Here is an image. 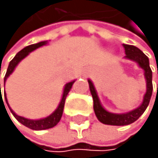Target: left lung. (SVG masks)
Returning a JSON list of instances; mask_svg holds the SVG:
<instances>
[{
	"mask_svg": "<svg viewBox=\"0 0 158 158\" xmlns=\"http://www.w3.org/2000/svg\"><path fill=\"white\" fill-rule=\"evenodd\" d=\"M123 46H124V49H125V55H126L124 58H125L126 60H129V61H132V62L137 63L138 66L144 70V77H145V81H146V93L144 94L142 103L138 107H135V110L126 112V113H122V114H116V113H111V112L106 111L102 106V104H101L99 100V97H98V95H97V91H96L92 81L88 80L90 92H91L92 97H93V103H94L93 109H94L95 115L101 123L107 124V125L122 126V125H128V124H131L135 122V121H137L138 119L143 115L145 110L147 109V106H148V104L150 102V99H151V96H152V91H153L152 70L150 68L148 57H147L141 49H139L138 47L135 45L123 44Z\"/></svg>",
	"mask_w": 158,
	"mask_h": 158,
	"instance_id": "obj_1",
	"label": "left lung"
}]
</instances>
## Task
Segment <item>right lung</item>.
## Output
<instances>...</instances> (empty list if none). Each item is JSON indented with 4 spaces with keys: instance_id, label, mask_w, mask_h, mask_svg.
<instances>
[{
    "instance_id": "add662e5",
    "label": "right lung",
    "mask_w": 158,
    "mask_h": 158,
    "mask_svg": "<svg viewBox=\"0 0 158 158\" xmlns=\"http://www.w3.org/2000/svg\"><path fill=\"white\" fill-rule=\"evenodd\" d=\"M48 43V41H41V42H38V43H35V44H31L29 46H26L25 48H23L19 52H17L15 55V57L10 61L9 63V66H8V69H7V72L5 74V77H4V87H5V83L7 81V78L10 77V74H12V72L14 71L15 67H16L21 60H23L27 56L30 55V52H32L35 49L39 48V47L43 46V45H46ZM1 73V72H0ZM74 81H71L69 83H67L65 86H64V89H63V94H62V98L60 100V103L57 109L55 110L54 112L52 113L49 116L47 117H44V118H41V119H28V118H25V117H21V116H18L16 113H14L13 110L10 107L9 103H8V100H7V96H6V92L4 90V95H5V99H6V102L8 104L9 106V110L11 111L12 115L14 116L15 119L20 122L23 125H25L27 127L31 129H34V130H43V129H48V128H52V127L56 126L57 124L60 122L61 120V117L63 115V110H64V104H65V99H66V96L68 95L69 91L71 90L72 88V85L74 84ZM3 102L4 104V101H3V97H2V92H1V84H0V103ZM5 106V104H4ZM6 109V107H5ZM7 112V111H6Z\"/></svg>"
}]
</instances>
